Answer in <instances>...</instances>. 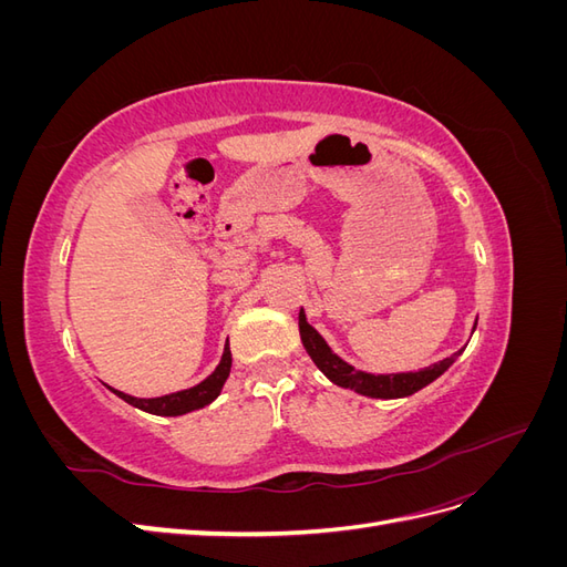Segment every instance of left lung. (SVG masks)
Listing matches in <instances>:
<instances>
[{
	"instance_id": "obj_1",
	"label": "left lung",
	"mask_w": 567,
	"mask_h": 567,
	"mask_svg": "<svg viewBox=\"0 0 567 567\" xmlns=\"http://www.w3.org/2000/svg\"><path fill=\"white\" fill-rule=\"evenodd\" d=\"M298 326H300V338H302V346H305L307 354L312 357V362L319 367V371L326 375V379H329L336 385H340V388H350L359 394H367V398L394 400V398H406V394H414L416 390L425 388L427 383H433L437 375L447 371L456 359V354H458L456 352L447 359H442V362L427 367L423 371H414V373L373 375V373L357 371L348 362H342L338 354H333L331 348L326 346V340L312 329L310 323L305 321L302 310H300V317H298Z\"/></svg>"
}]
</instances>
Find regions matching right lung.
I'll return each instance as SVG.
<instances>
[{
	"instance_id": "obj_1",
	"label": "right lung",
	"mask_w": 567,
	"mask_h": 567,
	"mask_svg": "<svg viewBox=\"0 0 567 567\" xmlns=\"http://www.w3.org/2000/svg\"><path fill=\"white\" fill-rule=\"evenodd\" d=\"M229 371H231V350L229 346L225 348V354H221V362L219 367L205 379L203 383H198L196 388H188L182 392H173V394H165V398H153V400H136L132 394H125L120 390H113L120 400H125L127 404L148 411V414H156V416H182L188 414V411H196L205 404H210L221 385L229 379Z\"/></svg>"
}]
</instances>
